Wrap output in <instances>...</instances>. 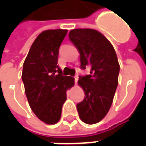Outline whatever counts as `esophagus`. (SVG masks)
I'll list each match as a JSON object with an SVG mask.
<instances>
[{"label":"esophagus","mask_w":146,"mask_h":146,"mask_svg":"<svg viewBox=\"0 0 146 146\" xmlns=\"http://www.w3.org/2000/svg\"><path fill=\"white\" fill-rule=\"evenodd\" d=\"M74 82H75V84H76L77 83V81H78V79H79V77H78V76H74Z\"/></svg>","instance_id":"34e87169"}]
</instances>
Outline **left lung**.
Returning <instances> with one entry per match:
<instances>
[{
  "label": "left lung",
  "mask_w": 146,
  "mask_h": 146,
  "mask_svg": "<svg viewBox=\"0 0 146 146\" xmlns=\"http://www.w3.org/2000/svg\"><path fill=\"white\" fill-rule=\"evenodd\" d=\"M69 38L80 53V68L89 70L78 80L85 92L83 101L76 104L78 113L83 122L94 124L106 116L113 102L120 72L117 57L111 42L95 29H73Z\"/></svg>",
  "instance_id": "1"
}]
</instances>
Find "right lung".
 Instances as JSON below:
<instances>
[{
	"instance_id": "add662e5",
	"label": "right lung",
	"mask_w": 146,
	"mask_h": 146,
	"mask_svg": "<svg viewBox=\"0 0 146 146\" xmlns=\"http://www.w3.org/2000/svg\"><path fill=\"white\" fill-rule=\"evenodd\" d=\"M67 30L49 29L38 35L23 64L22 80L32 111L47 124H54L61 117L66 90L74 79L63 76L57 65L59 48Z\"/></svg>"
}]
</instances>
